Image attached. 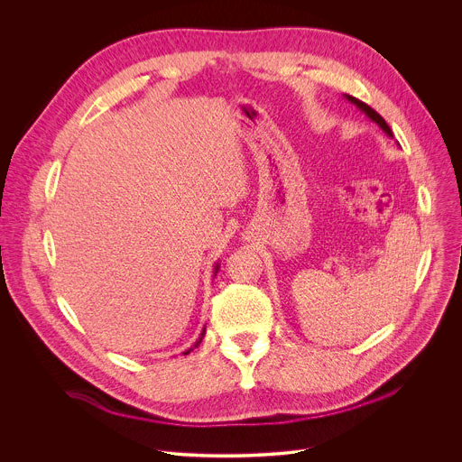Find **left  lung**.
I'll return each mask as SVG.
<instances>
[{
    "label": "left lung",
    "instance_id": "1",
    "mask_svg": "<svg viewBox=\"0 0 462 462\" xmlns=\"http://www.w3.org/2000/svg\"><path fill=\"white\" fill-rule=\"evenodd\" d=\"M344 97L347 98V102L355 104V106H356V107H358V109H360L367 118H371V120H373V122H374V124L383 131V134H385L387 137H391V139H393V131H391V127L387 125V122H385V120H383V118H382V116H380L373 107H369L367 104H364L362 100H358V98H355V97H349V95H344Z\"/></svg>",
    "mask_w": 462,
    "mask_h": 462
}]
</instances>
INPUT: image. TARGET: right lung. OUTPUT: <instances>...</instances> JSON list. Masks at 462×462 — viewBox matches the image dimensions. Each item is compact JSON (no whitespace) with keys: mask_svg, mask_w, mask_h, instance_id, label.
Returning a JSON list of instances; mask_svg holds the SVG:
<instances>
[{"mask_svg":"<svg viewBox=\"0 0 462 462\" xmlns=\"http://www.w3.org/2000/svg\"><path fill=\"white\" fill-rule=\"evenodd\" d=\"M217 273H219V263H216V269H214V276H217ZM205 333H207V328H205V327H203V331H201V335H199V338H197V340H195V344H193V346H191V347H189V349H186V351H184V353H182V355H188V353H189V351H193V349H195V347H197V346H199V344H201V342H203V338H205Z\"/></svg>","mask_w":462,"mask_h":462,"instance_id":"add662e5","label":"right lung"}]
</instances>
